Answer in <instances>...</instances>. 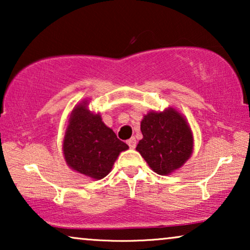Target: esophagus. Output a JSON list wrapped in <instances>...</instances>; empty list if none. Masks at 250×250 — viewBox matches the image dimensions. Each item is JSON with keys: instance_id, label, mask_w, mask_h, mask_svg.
<instances>
[{"instance_id": "obj_1", "label": "esophagus", "mask_w": 250, "mask_h": 250, "mask_svg": "<svg viewBox=\"0 0 250 250\" xmlns=\"http://www.w3.org/2000/svg\"><path fill=\"white\" fill-rule=\"evenodd\" d=\"M127 145H128V146L131 149H134L135 146H136V140L134 139V138H132V139H129L128 141H127Z\"/></svg>"}]
</instances>
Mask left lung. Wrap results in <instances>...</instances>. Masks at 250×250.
I'll return each mask as SVG.
<instances>
[{
    "mask_svg": "<svg viewBox=\"0 0 250 250\" xmlns=\"http://www.w3.org/2000/svg\"><path fill=\"white\" fill-rule=\"evenodd\" d=\"M143 138L136 151L159 175H169L181 168L193 152V134L189 123L175 108L151 110L141 122Z\"/></svg>",
    "mask_w": 250,
    "mask_h": 250,
    "instance_id": "obj_1",
    "label": "left lung"
}]
</instances>
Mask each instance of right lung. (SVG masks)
Instances as JSON below:
<instances>
[{
    "label": "right lung",
    "instance_id": "obj_1",
    "mask_svg": "<svg viewBox=\"0 0 250 250\" xmlns=\"http://www.w3.org/2000/svg\"><path fill=\"white\" fill-rule=\"evenodd\" d=\"M90 100L78 102L68 118L62 140L64 162L75 172L101 180L111 172L119 153L128 146L102 122L100 112L88 109Z\"/></svg>",
    "mask_w": 250,
    "mask_h": 250
}]
</instances>
